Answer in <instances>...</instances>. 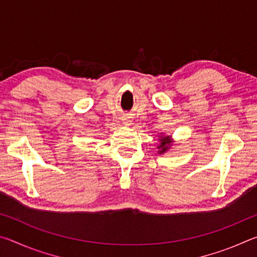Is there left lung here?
Here are the masks:
<instances>
[{
	"label": "left lung",
	"instance_id": "8db88e82",
	"mask_svg": "<svg viewBox=\"0 0 257 257\" xmlns=\"http://www.w3.org/2000/svg\"><path fill=\"white\" fill-rule=\"evenodd\" d=\"M172 145V141L170 136H165V137H161L160 139V145L158 146V149L160 150L159 153L163 154L169 150V147Z\"/></svg>",
	"mask_w": 257,
	"mask_h": 257
}]
</instances>
